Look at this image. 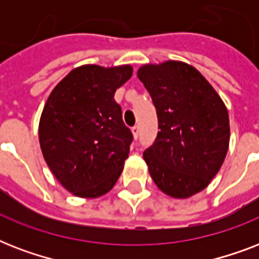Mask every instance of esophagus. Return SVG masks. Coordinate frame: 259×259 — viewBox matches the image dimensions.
I'll list each match as a JSON object with an SVG mask.
<instances>
[{
    "mask_svg": "<svg viewBox=\"0 0 259 259\" xmlns=\"http://www.w3.org/2000/svg\"><path fill=\"white\" fill-rule=\"evenodd\" d=\"M132 133H133V137L137 138L138 137V133H140V126L136 125L132 127Z\"/></svg>",
    "mask_w": 259,
    "mask_h": 259,
    "instance_id": "obj_1",
    "label": "esophagus"
}]
</instances>
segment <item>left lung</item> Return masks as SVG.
I'll use <instances>...</instances> for the list:
<instances>
[{"instance_id":"8db88e82","label":"left lung","mask_w":259,"mask_h":259,"mask_svg":"<svg viewBox=\"0 0 259 259\" xmlns=\"http://www.w3.org/2000/svg\"><path fill=\"white\" fill-rule=\"evenodd\" d=\"M138 79L157 111V138L144 152L158 189L187 199L208 187L230 144L229 111L209 82L179 60L144 64Z\"/></svg>"}]
</instances>
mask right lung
I'll list each match as a JSON object with an SVG mask.
<instances>
[{"label": "right lung", "instance_id": "obj_1", "mask_svg": "<svg viewBox=\"0 0 259 259\" xmlns=\"http://www.w3.org/2000/svg\"><path fill=\"white\" fill-rule=\"evenodd\" d=\"M132 75L130 64H84L68 72L47 99L40 148L51 172L75 196H102L121 176L133 136L114 94Z\"/></svg>", "mask_w": 259, "mask_h": 259}]
</instances>
